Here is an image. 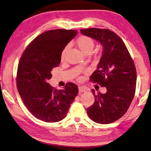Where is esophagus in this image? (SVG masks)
<instances>
[{"mask_svg":"<svg viewBox=\"0 0 151 151\" xmlns=\"http://www.w3.org/2000/svg\"><path fill=\"white\" fill-rule=\"evenodd\" d=\"M78 90H79L80 93H83V92H86L87 91V89L85 88V87H83L82 86H80L78 87Z\"/></svg>","mask_w":151,"mask_h":151,"instance_id":"34e87169","label":"esophagus"}]
</instances>
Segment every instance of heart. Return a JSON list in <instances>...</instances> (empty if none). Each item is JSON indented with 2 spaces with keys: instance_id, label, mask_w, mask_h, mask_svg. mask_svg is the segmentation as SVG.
I'll return each instance as SVG.
<instances>
[{
  "instance_id": "1",
  "label": "heart",
  "mask_w": 151,
  "mask_h": 151,
  "mask_svg": "<svg viewBox=\"0 0 151 151\" xmlns=\"http://www.w3.org/2000/svg\"><path fill=\"white\" fill-rule=\"evenodd\" d=\"M76 44L78 47L80 48L84 53H88V52H91L93 49L94 47V41L91 38L89 37H87L86 35L80 36L77 38L76 40ZM66 49L67 47H65L64 50H62L61 52V59L63 60L65 57V53L66 51Z\"/></svg>"
}]
</instances>
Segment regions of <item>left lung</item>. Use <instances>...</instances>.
Instances as JSON below:
<instances>
[{
	"instance_id": "8db88e82",
	"label": "left lung",
	"mask_w": 151,
	"mask_h": 151,
	"mask_svg": "<svg viewBox=\"0 0 151 151\" xmlns=\"http://www.w3.org/2000/svg\"><path fill=\"white\" fill-rule=\"evenodd\" d=\"M83 35L98 40L103 45V54L90 81L106 87L105 94L94 90V102L87 109L89 117L98 124H108L118 120L127 111L134 99L136 71L134 62L117 34L107 29L88 28Z\"/></svg>"
}]
</instances>
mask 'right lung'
<instances>
[{"label":"right lung","instance_id":"1","mask_svg":"<svg viewBox=\"0 0 151 151\" xmlns=\"http://www.w3.org/2000/svg\"><path fill=\"white\" fill-rule=\"evenodd\" d=\"M77 31L52 29L41 33L26 47L17 73V87L25 106L38 120L57 122L67 115L78 93L76 84L68 82L58 90L49 83L51 70L60 63L61 52Z\"/></svg>","mask_w":151,"mask_h":151}]
</instances>
